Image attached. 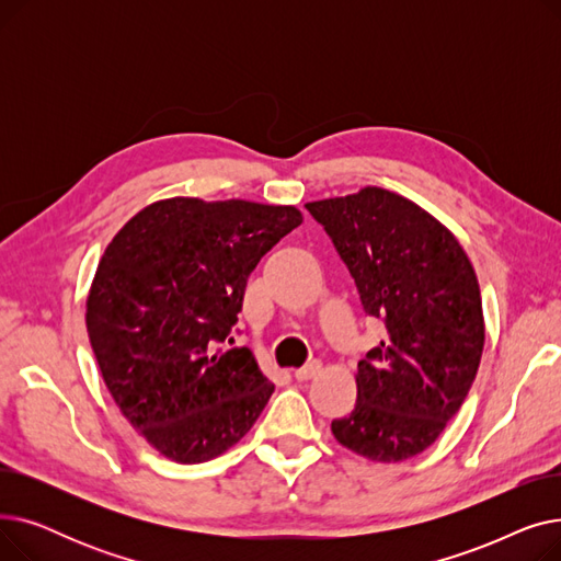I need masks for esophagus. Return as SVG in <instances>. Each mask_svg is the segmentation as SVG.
<instances>
[{"label": "esophagus", "instance_id": "1", "mask_svg": "<svg viewBox=\"0 0 561 561\" xmlns=\"http://www.w3.org/2000/svg\"><path fill=\"white\" fill-rule=\"evenodd\" d=\"M320 368H322V364H320L318 359H311L309 364H305L302 368L296 370V379H298V381H307V379L316 377V375L320 373Z\"/></svg>", "mask_w": 561, "mask_h": 561}]
</instances>
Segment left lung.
<instances>
[{
	"mask_svg": "<svg viewBox=\"0 0 561 561\" xmlns=\"http://www.w3.org/2000/svg\"><path fill=\"white\" fill-rule=\"evenodd\" d=\"M325 227L385 339L357 366V404L332 421L370 461L416 457L446 430L484 350L480 284L448 227L411 199L366 186L305 204Z\"/></svg>",
	"mask_w": 561,
	"mask_h": 561,
	"instance_id": "1",
	"label": "left lung"
}]
</instances>
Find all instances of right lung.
<instances>
[{"mask_svg": "<svg viewBox=\"0 0 561 561\" xmlns=\"http://www.w3.org/2000/svg\"><path fill=\"white\" fill-rule=\"evenodd\" d=\"M302 222L296 206L159 199L106 245L85 300L104 385L147 444L209 461L250 432L275 385L229 347L250 273Z\"/></svg>", "mask_w": 561, "mask_h": 561, "instance_id": "1", "label": "right lung"}]
</instances>
